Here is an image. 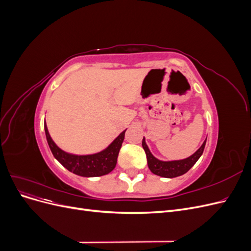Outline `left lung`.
<instances>
[{"label": "left lung", "mask_w": 251, "mask_h": 251, "mask_svg": "<svg viewBox=\"0 0 251 251\" xmlns=\"http://www.w3.org/2000/svg\"><path fill=\"white\" fill-rule=\"evenodd\" d=\"M206 144V139L204 140L202 146L197 150L193 155L185 159H180V160H171V161H162L159 160L153 154L151 153V151L146 142V138L143 137L142 139V148L147 154L148 159V165L150 171L163 178H175L179 177L187 173L191 170L194 164L199 160V158L202 156L203 151Z\"/></svg>", "instance_id": "8db88e82"}]
</instances>
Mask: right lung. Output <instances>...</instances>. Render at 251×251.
<instances>
[{
  "label": "right lung",
  "instance_id": "add662e5",
  "mask_svg": "<svg viewBox=\"0 0 251 251\" xmlns=\"http://www.w3.org/2000/svg\"><path fill=\"white\" fill-rule=\"evenodd\" d=\"M45 133L53 156L68 171L81 177H100L115 169L117 157L125 139V133L121 132L104 150L90 155H73L60 150L52 140L45 121Z\"/></svg>",
  "mask_w": 251,
  "mask_h": 251
}]
</instances>
